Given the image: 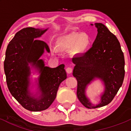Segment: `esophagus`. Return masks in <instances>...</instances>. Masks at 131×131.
Segmentation results:
<instances>
[{
    "label": "esophagus",
    "mask_w": 131,
    "mask_h": 131,
    "mask_svg": "<svg viewBox=\"0 0 131 131\" xmlns=\"http://www.w3.org/2000/svg\"><path fill=\"white\" fill-rule=\"evenodd\" d=\"M72 71H73V69H72V68H70V67H68V68H67V69H66V72H67V73L68 74L72 73Z\"/></svg>",
    "instance_id": "1"
}]
</instances>
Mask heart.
<instances>
[{"label":"heart","mask_w":131,"mask_h":131,"mask_svg":"<svg viewBox=\"0 0 131 131\" xmlns=\"http://www.w3.org/2000/svg\"><path fill=\"white\" fill-rule=\"evenodd\" d=\"M57 44L60 50H67L73 47V51L76 54H82L89 49L91 39L87 34L75 33L59 37ZM51 51L56 53L57 49L55 47H52Z\"/></svg>","instance_id":"b5f03b06"}]
</instances>
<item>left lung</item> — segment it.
Instances as JSON below:
<instances>
[{"label": "left lung", "mask_w": 131, "mask_h": 131, "mask_svg": "<svg viewBox=\"0 0 131 131\" xmlns=\"http://www.w3.org/2000/svg\"><path fill=\"white\" fill-rule=\"evenodd\" d=\"M94 25L97 34L92 47L85 53L72 59L75 64L73 75L77 80V96L88 108L108 105L122 86L125 75L124 53L117 38L102 23ZM96 78L103 82L105 89L99 103L94 105L86 96L85 91Z\"/></svg>", "instance_id": "1"}]
</instances>
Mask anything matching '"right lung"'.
<instances>
[{"mask_svg":"<svg viewBox=\"0 0 131 131\" xmlns=\"http://www.w3.org/2000/svg\"><path fill=\"white\" fill-rule=\"evenodd\" d=\"M47 30L28 27L19 30L6 52L4 68L9 90L23 108L31 112L44 110L51 106L59 85L67 77L64 64L52 68L46 67L40 59L45 51L50 52L47 43L39 40ZM32 68L39 73L36 93L29 88Z\"/></svg>","mask_w":131,"mask_h":131,"instance_id":"1","label":"right lung"}]
</instances>
